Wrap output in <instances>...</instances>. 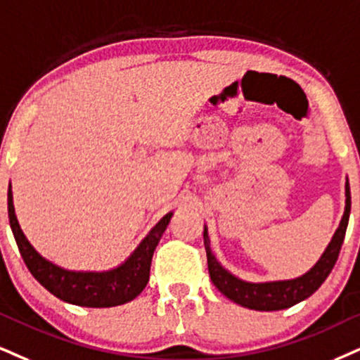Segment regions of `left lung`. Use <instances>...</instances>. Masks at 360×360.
Here are the masks:
<instances>
[{"mask_svg": "<svg viewBox=\"0 0 360 360\" xmlns=\"http://www.w3.org/2000/svg\"><path fill=\"white\" fill-rule=\"evenodd\" d=\"M350 215V187L349 179L345 176V207L340 224L332 235L329 245L326 247L316 264L307 272L295 278L287 281H270V282H248L238 278L237 275L229 272L224 265L217 260L210 247V237H208L207 225H203V245L207 252L208 274L212 282L227 299L232 302L242 305V307L252 310H262V312H272V310L288 309L292 305L309 299L319 287L326 282L329 274L334 269L337 257H339L340 247H342L345 230H347Z\"/></svg>", "mask_w": 360, "mask_h": 360, "instance_id": "left-lung-1", "label": "left lung"}]
</instances>
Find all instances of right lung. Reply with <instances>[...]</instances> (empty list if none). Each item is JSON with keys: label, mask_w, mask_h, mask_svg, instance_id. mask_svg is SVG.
Segmentation results:
<instances>
[{"label": "right lung", "mask_w": 360, "mask_h": 360, "mask_svg": "<svg viewBox=\"0 0 360 360\" xmlns=\"http://www.w3.org/2000/svg\"><path fill=\"white\" fill-rule=\"evenodd\" d=\"M173 212H168L158 224L145 235L125 262L110 270H70L44 259L31 245L15 214L11 184L8 188V217L15 235L16 245L26 267L37 281L63 302L82 307H115L130 302L141 294L150 278V265L155 248L170 224Z\"/></svg>", "instance_id": "1"}]
</instances>
